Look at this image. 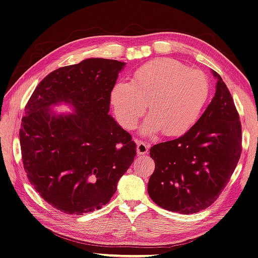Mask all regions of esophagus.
I'll return each instance as SVG.
<instances>
[{
	"instance_id": "1",
	"label": "esophagus",
	"mask_w": 258,
	"mask_h": 258,
	"mask_svg": "<svg viewBox=\"0 0 258 258\" xmlns=\"http://www.w3.org/2000/svg\"><path fill=\"white\" fill-rule=\"evenodd\" d=\"M136 152L138 156H144V154L148 153V146L142 141H136Z\"/></svg>"
}]
</instances>
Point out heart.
Wrapping results in <instances>:
<instances>
[{"label": "heart", "mask_w": 258, "mask_h": 258, "mask_svg": "<svg viewBox=\"0 0 258 258\" xmlns=\"http://www.w3.org/2000/svg\"><path fill=\"white\" fill-rule=\"evenodd\" d=\"M209 93V80L202 71L189 69L173 58H159L138 68L131 82L117 81L110 101L117 121L126 130L136 126L148 101L151 113L142 134L152 136L163 131L166 136H175L196 124Z\"/></svg>", "instance_id": "b5f03b06"}]
</instances>
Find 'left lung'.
I'll list each match as a JSON object with an SVG mask.
<instances>
[{"mask_svg": "<svg viewBox=\"0 0 258 258\" xmlns=\"http://www.w3.org/2000/svg\"><path fill=\"white\" fill-rule=\"evenodd\" d=\"M217 80L211 104L187 133L150 148L156 168L148 194L162 209L192 214L209 208L229 181L241 154L242 130L233 99Z\"/></svg>", "mask_w": 258, "mask_h": 258, "instance_id": "obj_1", "label": "left lung"}]
</instances>
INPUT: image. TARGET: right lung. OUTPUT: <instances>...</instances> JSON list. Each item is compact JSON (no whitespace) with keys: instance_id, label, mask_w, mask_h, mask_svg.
I'll return each instance as SVG.
<instances>
[{"instance_id":"add662e5","label":"right lung","mask_w":258,"mask_h":258,"mask_svg":"<svg viewBox=\"0 0 258 258\" xmlns=\"http://www.w3.org/2000/svg\"><path fill=\"white\" fill-rule=\"evenodd\" d=\"M125 62L87 58L44 78L25 108L19 139L29 181L51 207L83 215L106 205L136 156V145L109 114ZM67 104L73 113L52 109Z\"/></svg>"}]
</instances>
